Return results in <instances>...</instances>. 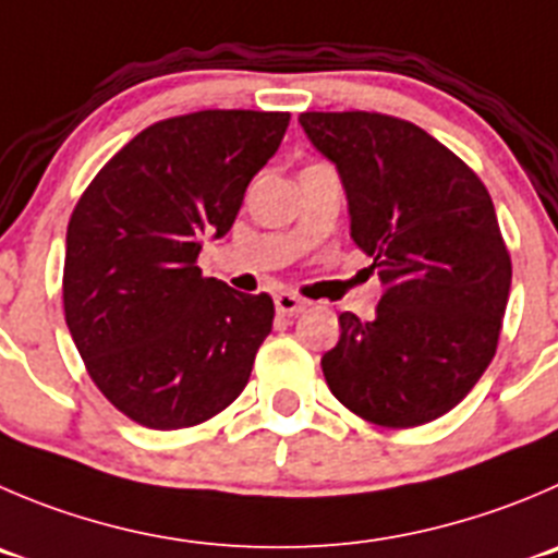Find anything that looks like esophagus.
Segmentation results:
<instances>
[{
  "instance_id": "1",
  "label": "esophagus",
  "mask_w": 558,
  "mask_h": 558,
  "mask_svg": "<svg viewBox=\"0 0 558 558\" xmlns=\"http://www.w3.org/2000/svg\"><path fill=\"white\" fill-rule=\"evenodd\" d=\"M274 304H276V312H279V315H288V317L299 315V312L306 310V301L299 299L295 293H279L274 299Z\"/></svg>"
}]
</instances>
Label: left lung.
Masks as SVG:
<instances>
[{
  "label": "left lung",
  "instance_id": "8db88e82",
  "mask_svg": "<svg viewBox=\"0 0 558 558\" xmlns=\"http://www.w3.org/2000/svg\"><path fill=\"white\" fill-rule=\"evenodd\" d=\"M337 167L350 238L384 295L373 320L339 315L320 359L331 395L380 427L452 411L493 362L512 263L482 180L418 125L375 111H304Z\"/></svg>",
  "mask_w": 558,
  "mask_h": 558
}]
</instances>
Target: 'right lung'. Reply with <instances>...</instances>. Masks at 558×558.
I'll use <instances>...</instances> for the list:
<instances>
[{
  "label": "right lung",
  "mask_w": 558,
  "mask_h": 558,
  "mask_svg": "<svg viewBox=\"0 0 558 558\" xmlns=\"http://www.w3.org/2000/svg\"><path fill=\"white\" fill-rule=\"evenodd\" d=\"M288 111L208 109L136 134L78 199L65 238L71 337L106 400L153 429L194 427L248 384L274 326L268 293L203 276Z\"/></svg>",
  "instance_id": "1"
}]
</instances>
